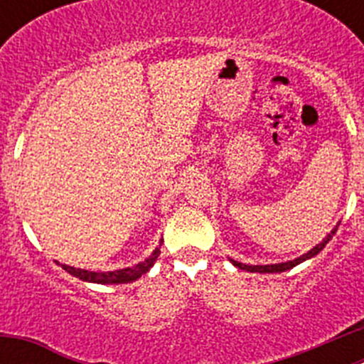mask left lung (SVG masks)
<instances>
[{
  "instance_id": "left-lung-1",
  "label": "left lung",
  "mask_w": 364,
  "mask_h": 364,
  "mask_svg": "<svg viewBox=\"0 0 364 364\" xmlns=\"http://www.w3.org/2000/svg\"><path fill=\"white\" fill-rule=\"evenodd\" d=\"M336 230H337V228H336ZM336 230H333L332 233L328 235V237L323 240V242L317 244V246H315L314 250H310V252H308V253H304V255H302V257H299V259L290 260V262H282V264H272V266H250V264H242V262H237V260H231V262H233V264L237 266V268L246 269V272H259V273H279V272H286V269H290V268H294V266L301 264L302 260H306V259H310V257L317 255V253H319L321 250H323V247L326 246L328 240L332 239L333 233H336Z\"/></svg>"
}]
</instances>
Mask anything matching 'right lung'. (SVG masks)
<instances>
[{"label":"right lung","mask_w":364,"mask_h":364,"mask_svg":"<svg viewBox=\"0 0 364 364\" xmlns=\"http://www.w3.org/2000/svg\"><path fill=\"white\" fill-rule=\"evenodd\" d=\"M160 255V250L156 247L153 252V255L149 259H146L140 264L133 266V268H125V269H117V272H107V273H96V272H87V269H78V268H70V266L62 264V268L65 272H69L74 277L82 279V281L89 282H98V284H125V282L136 281L138 277H142L144 273L149 272L151 266L154 264L156 257Z\"/></svg>","instance_id":"obj_1"}]
</instances>
